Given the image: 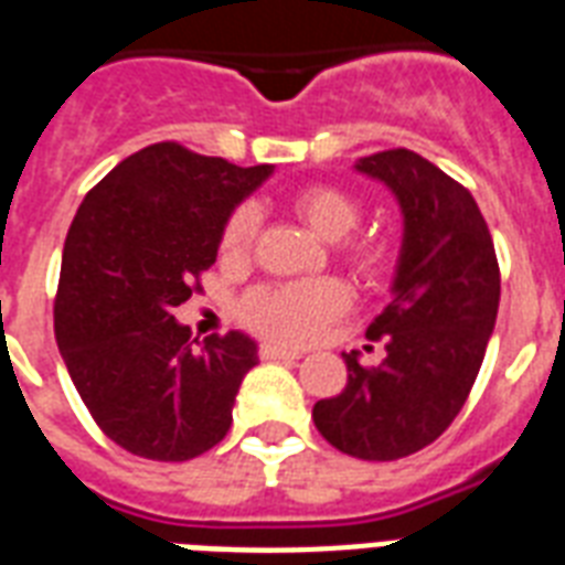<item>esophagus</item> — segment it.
Here are the masks:
<instances>
[{"instance_id":"obj_1","label":"esophagus","mask_w":565,"mask_h":565,"mask_svg":"<svg viewBox=\"0 0 565 565\" xmlns=\"http://www.w3.org/2000/svg\"><path fill=\"white\" fill-rule=\"evenodd\" d=\"M260 359H266V361H296V359H301V352L290 350V347H278V343H260Z\"/></svg>"}]
</instances>
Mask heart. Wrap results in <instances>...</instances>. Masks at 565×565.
Masks as SVG:
<instances>
[{
	"label": "heart",
	"mask_w": 565,
	"mask_h": 565,
	"mask_svg": "<svg viewBox=\"0 0 565 565\" xmlns=\"http://www.w3.org/2000/svg\"><path fill=\"white\" fill-rule=\"evenodd\" d=\"M296 213L313 234L326 243H338L359 225L361 204L350 192L338 186H308L296 195ZM260 215L254 204H239L227 215L222 231V257L236 264L245 260L257 236ZM343 260L364 278H379L385 273L394 254L382 239H355L343 245ZM350 308V292L334 278L290 284H264L254 287L243 301V320L266 338L287 340V343H308L320 334L329 322L343 317Z\"/></svg>",
	"instance_id": "b5f03b06"
}]
</instances>
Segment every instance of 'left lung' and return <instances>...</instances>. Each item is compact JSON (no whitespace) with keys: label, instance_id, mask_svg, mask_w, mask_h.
<instances>
[{"label":"left lung","instance_id":"obj_1","mask_svg":"<svg viewBox=\"0 0 565 565\" xmlns=\"http://www.w3.org/2000/svg\"><path fill=\"white\" fill-rule=\"evenodd\" d=\"M397 198L403 245L391 305L367 338L385 343L379 367L343 352L347 387L313 406L320 436L340 454L391 462L433 445L471 394L501 301L494 243L471 192L415 150L355 162Z\"/></svg>","mask_w":565,"mask_h":565}]
</instances>
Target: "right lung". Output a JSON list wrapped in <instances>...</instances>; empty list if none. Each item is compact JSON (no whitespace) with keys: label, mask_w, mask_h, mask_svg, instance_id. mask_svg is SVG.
<instances>
[{"label":"right lung","mask_w":565,"mask_h":565,"mask_svg":"<svg viewBox=\"0 0 565 565\" xmlns=\"http://www.w3.org/2000/svg\"><path fill=\"white\" fill-rule=\"evenodd\" d=\"M269 174L159 141L111 168L73 218L55 340L82 403L132 456L186 462L231 429L257 343L243 331L198 343L174 308L215 264L227 215Z\"/></svg>","instance_id":"1"}]
</instances>
